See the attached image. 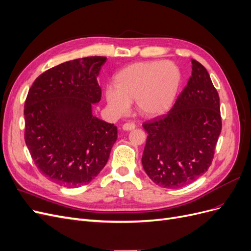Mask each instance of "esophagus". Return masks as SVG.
Segmentation results:
<instances>
[{
	"mask_svg": "<svg viewBox=\"0 0 251 251\" xmlns=\"http://www.w3.org/2000/svg\"><path fill=\"white\" fill-rule=\"evenodd\" d=\"M135 127H136V125L134 123H126L123 126V130H125V131H132V130H134Z\"/></svg>",
	"mask_w": 251,
	"mask_h": 251,
	"instance_id": "1",
	"label": "esophagus"
}]
</instances>
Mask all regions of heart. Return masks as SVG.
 I'll list each match as a JSON object with an SVG mask.
<instances>
[{
	"label": "heart",
	"mask_w": 251,
	"mask_h": 251,
	"mask_svg": "<svg viewBox=\"0 0 251 251\" xmlns=\"http://www.w3.org/2000/svg\"><path fill=\"white\" fill-rule=\"evenodd\" d=\"M182 82L180 68L169 60H151L126 67L115 77V87L105 90V100L116 115H124L136 100L143 115L158 116L169 111Z\"/></svg>",
	"instance_id": "heart-1"
}]
</instances>
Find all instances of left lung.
<instances>
[{
    "mask_svg": "<svg viewBox=\"0 0 251 251\" xmlns=\"http://www.w3.org/2000/svg\"><path fill=\"white\" fill-rule=\"evenodd\" d=\"M192 76L165 115L142 125V165L159 186L178 188L208 170L222 130L220 98L207 70L192 59Z\"/></svg>",
    "mask_w": 251,
    "mask_h": 251,
    "instance_id": "left-lung-1",
    "label": "left lung"
}]
</instances>
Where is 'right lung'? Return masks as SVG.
<instances>
[{"label": "right lung", "mask_w": 251, "mask_h": 251, "mask_svg": "<svg viewBox=\"0 0 251 251\" xmlns=\"http://www.w3.org/2000/svg\"><path fill=\"white\" fill-rule=\"evenodd\" d=\"M104 56L69 60L37 77L25 101V142L35 165L51 181L79 187L107 164L117 127L97 118V82Z\"/></svg>", "instance_id": "right-lung-1"}]
</instances>
